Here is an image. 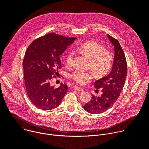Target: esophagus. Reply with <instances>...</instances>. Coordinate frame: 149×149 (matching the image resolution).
Masks as SVG:
<instances>
[{
    "label": "esophagus",
    "instance_id": "esophagus-1",
    "mask_svg": "<svg viewBox=\"0 0 149 149\" xmlns=\"http://www.w3.org/2000/svg\"><path fill=\"white\" fill-rule=\"evenodd\" d=\"M74 90H77V91H84V90L82 88H81V87H74Z\"/></svg>",
    "mask_w": 149,
    "mask_h": 149
}]
</instances>
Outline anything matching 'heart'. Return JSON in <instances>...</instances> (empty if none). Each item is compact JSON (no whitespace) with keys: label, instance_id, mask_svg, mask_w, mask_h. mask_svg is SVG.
Masks as SVG:
<instances>
[{"label":"heart","instance_id":"obj_1","mask_svg":"<svg viewBox=\"0 0 149 149\" xmlns=\"http://www.w3.org/2000/svg\"><path fill=\"white\" fill-rule=\"evenodd\" d=\"M76 50L86 55L90 59V68L98 76L107 74L111 70L113 58L111 54L105 51L104 48L95 42L90 41L76 47ZM75 54L74 50L70 51L66 56L65 63L71 65ZM93 72L77 70L71 75V78L77 84L83 86L93 79Z\"/></svg>","mask_w":149,"mask_h":149}]
</instances>
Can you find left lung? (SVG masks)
Listing matches in <instances>:
<instances>
[{
  "label": "left lung",
  "instance_id": "left-lung-1",
  "mask_svg": "<svg viewBox=\"0 0 149 149\" xmlns=\"http://www.w3.org/2000/svg\"><path fill=\"white\" fill-rule=\"evenodd\" d=\"M114 47V61L110 72L94 83L96 88H101V96L92 95L91 100L84 105V109L89 113L97 114L107 110L118 99L125 81L127 68L126 59L118 41L107 34Z\"/></svg>",
  "mask_w": 149,
  "mask_h": 149
}]
</instances>
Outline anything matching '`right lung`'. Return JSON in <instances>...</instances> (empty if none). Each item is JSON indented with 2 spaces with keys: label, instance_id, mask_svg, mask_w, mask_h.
Returning <instances> with one entry per match:
<instances>
[{
  "label": "right lung",
  "instance_id": "add662e5",
  "mask_svg": "<svg viewBox=\"0 0 149 149\" xmlns=\"http://www.w3.org/2000/svg\"><path fill=\"white\" fill-rule=\"evenodd\" d=\"M75 39L51 33L35 39L28 47L23 61L25 84L30 100L37 108L55 109L67 93L65 84L55 88L50 80L61 69L59 56Z\"/></svg>",
  "mask_w": 149,
  "mask_h": 149
}]
</instances>
